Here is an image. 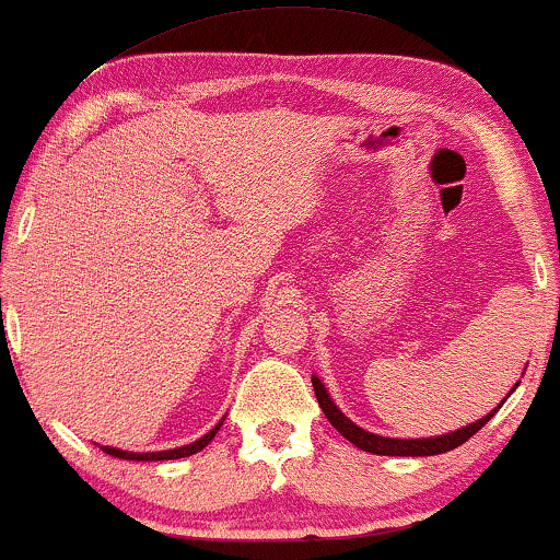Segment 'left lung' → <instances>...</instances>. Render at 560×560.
Returning a JSON list of instances; mask_svg holds the SVG:
<instances>
[{
	"label": "left lung",
	"mask_w": 560,
	"mask_h": 560,
	"mask_svg": "<svg viewBox=\"0 0 560 560\" xmlns=\"http://www.w3.org/2000/svg\"><path fill=\"white\" fill-rule=\"evenodd\" d=\"M311 383H314V394L318 398V406H322V411L326 413V419H329L334 430H337L342 438H347L352 442L354 447L365 450V453H373V455H398V457H424V455H440V453H450V450L460 447L463 442H468L474 434L481 430V427L489 422V419L502 409V404L497 406V409L486 413L483 419H478L474 424H466L460 427V430L455 432H447V434H438V438H417V440H401V438H383V434H375V432H368L362 430L352 422L350 417H345L342 409H339L337 404L331 401L329 390L324 388V383L318 381V375H311ZM520 383H514V388H517ZM512 388V390H514ZM510 390V394H512Z\"/></svg>",
	"instance_id": "1"
}]
</instances>
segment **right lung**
Wrapping results in <instances>:
<instances>
[{"mask_svg": "<svg viewBox=\"0 0 560 560\" xmlns=\"http://www.w3.org/2000/svg\"><path fill=\"white\" fill-rule=\"evenodd\" d=\"M221 424H223V419H221V422H218L208 434H202L200 440L190 442V445L174 447V450H159V453H130V450H118V447H110V445H103V450H105L107 455L122 457V460H177V457H187V455L200 453V450L206 447L208 442L215 438L218 430H221Z\"/></svg>", "mask_w": 560, "mask_h": 560, "instance_id": "add662e5", "label": "right lung"}]
</instances>
